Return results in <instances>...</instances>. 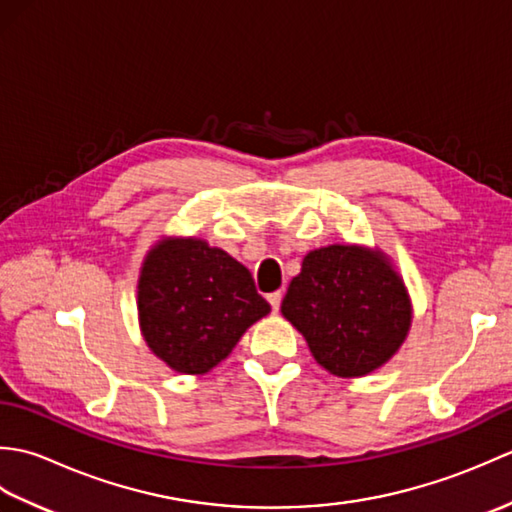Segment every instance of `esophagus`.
<instances>
[{"instance_id":"34e87169","label":"esophagus","mask_w":512,"mask_h":512,"mask_svg":"<svg viewBox=\"0 0 512 512\" xmlns=\"http://www.w3.org/2000/svg\"><path fill=\"white\" fill-rule=\"evenodd\" d=\"M281 299H284V295H281L279 290H277V292H270V295H268V303H270V306H273L275 312H277L279 306H281Z\"/></svg>"}]
</instances>
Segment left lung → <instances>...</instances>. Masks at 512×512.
<instances>
[{"label":"left lung","mask_w":512,"mask_h":512,"mask_svg":"<svg viewBox=\"0 0 512 512\" xmlns=\"http://www.w3.org/2000/svg\"><path fill=\"white\" fill-rule=\"evenodd\" d=\"M281 314L334 376L374 372L396 354L411 325L407 290L387 259L341 244L306 255Z\"/></svg>","instance_id":"obj_1"}]
</instances>
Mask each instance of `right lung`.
Returning <instances> with one entry per match:
<instances>
[{
	"label": "right lung",
	"instance_id": "obj_1",
	"mask_svg": "<svg viewBox=\"0 0 512 512\" xmlns=\"http://www.w3.org/2000/svg\"><path fill=\"white\" fill-rule=\"evenodd\" d=\"M270 312L253 275L202 239H167L149 250L138 281L147 345L182 374H204Z\"/></svg>",
	"mask_w": 512,
	"mask_h": 512
}]
</instances>
